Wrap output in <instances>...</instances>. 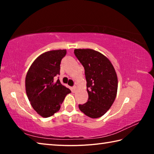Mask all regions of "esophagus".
Segmentation results:
<instances>
[{
  "label": "esophagus",
  "instance_id": "34e87169",
  "mask_svg": "<svg viewBox=\"0 0 154 154\" xmlns=\"http://www.w3.org/2000/svg\"><path fill=\"white\" fill-rule=\"evenodd\" d=\"M77 87L76 85H75V86L72 87V90H73V92H75V91L77 90Z\"/></svg>",
  "mask_w": 154,
  "mask_h": 154
}]
</instances>
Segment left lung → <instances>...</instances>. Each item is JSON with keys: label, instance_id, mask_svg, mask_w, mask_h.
<instances>
[{"label": "left lung", "instance_id": "1", "mask_svg": "<svg viewBox=\"0 0 154 154\" xmlns=\"http://www.w3.org/2000/svg\"><path fill=\"white\" fill-rule=\"evenodd\" d=\"M75 55L85 69L88 102L79 105L80 111L91 118L106 113L113 105L118 92L117 74L110 60L92 49H75Z\"/></svg>", "mask_w": 154, "mask_h": 154}]
</instances>
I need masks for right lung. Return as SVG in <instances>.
Returning a JSON list of instances; mask_svg holds the SVG:
<instances>
[{"instance_id":"right-lung-1","label":"right lung","mask_w":154,"mask_h":154,"mask_svg":"<svg viewBox=\"0 0 154 154\" xmlns=\"http://www.w3.org/2000/svg\"><path fill=\"white\" fill-rule=\"evenodd\" d=\"M66 54V49L46 51L35 60L27 72L26 92L32 108L43 118L58 112L65 96L71 92L59 79H54L60 75V65Z\"/></svg>"}]
</instances>
